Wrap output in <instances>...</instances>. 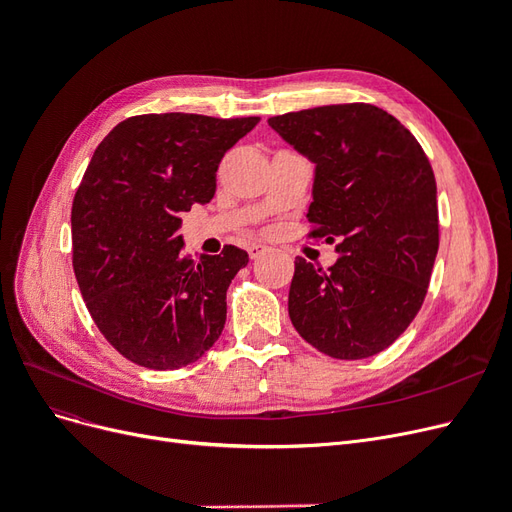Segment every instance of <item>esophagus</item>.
I'll return each instance as SVG.
<instances>
[{"label":"esophagus","mask_w":512,"mask_h":512,"mask_svg":"<svg viewBox=\"0 0 512 512\" xmlns=\"http://www.w3.org/2000/svg\"><path fill=\"white\" fill-rule=\"evenodd\" d=\"M267 252V247L265 245H260V243H252V245H247V254H250V258H260L262 254Z\"/></svg>","instance_id":"esophagus-1"}]
</instances>
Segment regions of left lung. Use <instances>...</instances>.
Segmentation results:
<instances>
[{
  "label": "left lung",
  "instance_id": "1",
  "mask_svg": "<svg viewBox=\"0 0 512 512\" xmlns=\"http://www.w3.org/2000/svg\"><path fill=\"white\" fill-rule=\"evenodd\" d=\"M314 162L309 235L337 239L324 271L294 260L288 314L333 359L389 348L421 309L438 254L436 177L408 128L374 104H331L269 119Z\"/></svg>",
  "mask_w": 512,
  "mask_h": 512
}]
</instances>
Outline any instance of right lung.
Here are the masks:
<instances>
[{
	"mask_svg": "<svg viewBox=\"0 0 512 512\" xmlns=\"http://www.w3.org/2000/svg\"><path fill=\"white\" fill-rule=\"evenodd\" d=\"M260 117L136 115L106 134L72 203V267L100 333L128 361L179 369L222 335L250 256L183 254L181 215L207 205L224 153Z\"/></svg>",
	"mask_w": 512,
	"mask_h": 512,
	"instance_id": "obj_1",
	"label": "right lung"
}]
</instances>
